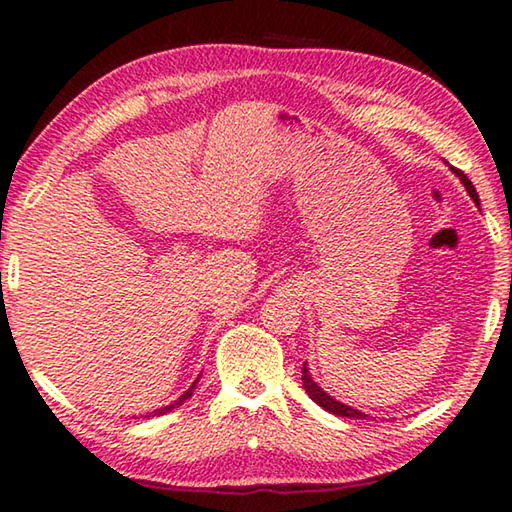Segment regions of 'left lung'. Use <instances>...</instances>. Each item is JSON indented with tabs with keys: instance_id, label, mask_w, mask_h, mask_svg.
Wrapping results in <instances>:
<instances>
[{
	"instance_id": "left-lung-1",
	"label": "left lung",
	"mask_w": 512,
	"mask_h": 512,
	"mask_svg": "<svg viewBox=\"0 0 512 512\" xmlns=\"http://www.w3.org/2000/svg\"><path fill=\"white\" fill-rule=\"evenodd\" d=\"M452 171L456 173L458 178H461V183L465 185L467 194H470L472 201H474L476 205H479V194H476V189H474V185H472V180L467 178L461 169H454V167H452ZM302 386H305V391H307V395L311 397V400H314L318 406H323V409H325V411H329V413L341 415V418H357V420H366V418H370V415L361 413V411H357V409H352V406L343 404V402H336L332 395H327V393L323 391V388H320V386L316 384V381L311 379L307 363H305V366H302Z\"/></svg>"
}]
</instances>
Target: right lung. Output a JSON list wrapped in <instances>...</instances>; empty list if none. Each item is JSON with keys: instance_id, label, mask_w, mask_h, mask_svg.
I'll return each instance as SVG.
<instances>
[{"instance_id": "add662e5", "label": "right lung", "mask_w": 512, "mask_h": 512, "mask_svg": "<svg viewBox=\"0 0 512 512\" xmlns=\"http://www.w3.org/2000/svg\"><path fill=\"white\" fill-rule=\"evenodd\" d=\"M198 379H201V377H198ZM198 379L194 381V384H192V386H189V388H187V391H185L183 395H180V397H178V400H176V402H173V404H169V406H162V409H155V411H151V413H146V415H144V418H153V415H164V413H169V411H173V409H178V406H180V404H183L185 400H189V397H192V395H194V388H196V384H198Z\"/></svg>"}]
</instances>
